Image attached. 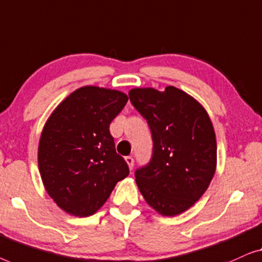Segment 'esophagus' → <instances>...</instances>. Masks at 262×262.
I'll list each match as a JSON object with an SVG mask.
<instances>
[{"label": "esophagus", "instance_id": "1", "mask_svg": "<svg viewBox=\"0 0 262 262\" xmlns=\"http://www.w3.org/2000/svg\"><path fill=\"white\" fill-rule=\"evenodd\" d=\"M126 163L128 164L129 168L133 169V167H134V159H133V157H126Z\"/></svg>", "mask_w": 262, "mask_h": 262}]
</instances>
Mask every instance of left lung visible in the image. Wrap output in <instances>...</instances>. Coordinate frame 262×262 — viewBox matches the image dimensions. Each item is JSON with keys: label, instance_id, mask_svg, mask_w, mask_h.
I'll use <instances>...</instances> for the list:
<instances>
[{"label": "left lung", "instance_id": "8db88e82", "mask_svg": "<svg viewBox=\"0 0 262 262\" xmlns=\"http://www.w3.org/2000/svg\"><path fill=\"white\" fill-rule=\"evenodd\" d=\"M152 133L149 163L135 171L147 203L164 216L179 215L202 197L216 169V136L208 113L184 91L167 86L129 91Z\"/></svg>", "mask_w": 262, "mask_h": 262}]
</instances>
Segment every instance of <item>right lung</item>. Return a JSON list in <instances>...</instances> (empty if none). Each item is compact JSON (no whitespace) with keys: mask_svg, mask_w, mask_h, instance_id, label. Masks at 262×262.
Returning <instances> with one entry per match:
<instances>
[{"mask_svg":"<svg viewBox=\"0 0 262 262\" xmlns=\"http://www.w3.org/2000/svg\"><path fill=\"white\" fill-rule=\"evenodd\" d=\"M127 101L121 91L83 86L47 120L39 142V169L50 197L64 211L93 215L129 174L109 132Z\"/></svg>","mask_w":262,"mask_h":262,"instance_id":"1","label":"right lung"}]
</instances>
